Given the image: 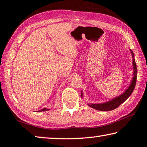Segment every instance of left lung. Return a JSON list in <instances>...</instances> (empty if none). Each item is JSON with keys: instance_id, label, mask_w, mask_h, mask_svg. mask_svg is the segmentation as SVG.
<instances>
[{"instance_id": "8db88e82", "label": "left lung", "mask_w": 147, "mask_h": 147, "mask_svg": "<svg viewBox=\"0 0 147 147\" xmlns=\"http://www.w3.org/2000/svg\"><path fill=\"white\" fill-rule=\"evenodd\" d=\"M131 51V50H130ZM131 55H132L133 58V68H134V76L133 78L131 80V82L130 85L129 86L128 89L124 92V93L119 95V96H117L116 98L112 99V100H109L107 102L102 103V104H88V105L89 106L95 109L100 111H111L113 110L114 109H116L117 108L121 105L122 103H123L126 99H127L130 94L132 93L134 88H135L136 84V80H137V73H138V70H137V66L135 61V59H134V54L133 52L131 51ZM81 96H82V93Z\"/></svg>"}]
</instances>
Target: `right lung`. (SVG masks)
<instances>
[{"label":"right lung","instance_id":"right-lung-1","mask_svg":"<svg viewBox=\"0 0 147 147\" xmlns=\"http://www.w3.org/2000/svg\"><path fill=\"white\" fill-rule=\"evenodd\" d=\"M47 110H49V109H47V108H43L41 109V110L38 111V112H39V111H47Z\"/></svg>","mask_w":147,"mask_h":147}]
</instances>
